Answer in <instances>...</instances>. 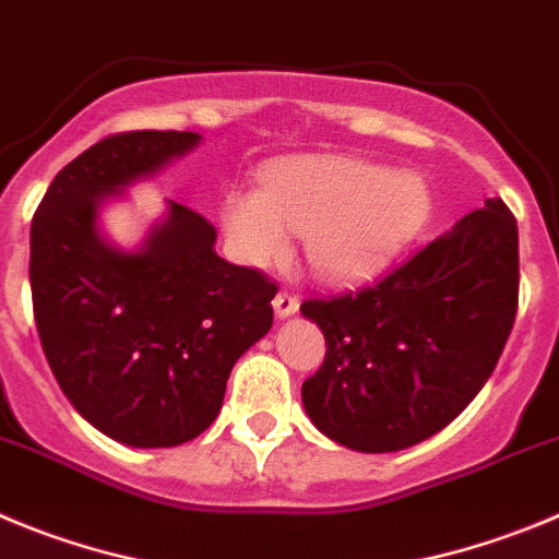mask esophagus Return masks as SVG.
<instances>
[{"instance_id":"34e87169","label":"esophagus","mask_w":559,"mask_h":559,"mask_svg":"<svg viewBox=\"0 0 559 559\" xmlns=\"http://www.w3.org/2000/svg\"><path fill=\"white\" fill-rule=\"evenodd\" d=\"M273 309H275V314H278V317L295 314V311H298V298H295L292 292H278V295H275V300H273Z\"/></svg>"}]
</instances>
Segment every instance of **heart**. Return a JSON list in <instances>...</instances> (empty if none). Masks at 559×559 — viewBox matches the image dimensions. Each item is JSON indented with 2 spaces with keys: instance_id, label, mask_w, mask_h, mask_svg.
Returning a JSON list of instances; mask_svg holds the SVG:
<instances>
[{
  "instance_id": "b5f03b06",
  "label": "heart",
  "mask_w": 559,
  "mask_h": 559,
  "mask_svg": "<svg viewBox=\"0 0 559 559\" xmlns=\"http://www.w3.org/2000/svg\"><path fill=\"white\" fill-rule=\"evenodd\" d=\"M429 189L415 173L348 155H314L275 164L261 192H230L223 223L248 264L286 259L292 236H306V259L320 278H370L429 217Z\"/></svg>"
}]
</instances>
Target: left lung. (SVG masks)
Here are the masks:
<instances>
[{
    "label": "left lung",
    "instance_id": "1",
    "mask_svg": "<svg viewBox=\"0 0 559 559\" xmlns=\"http://www.w3.org/2000/svg\"><path fill=\"white\" fill-rule=\"evenodd\" d=\"M325 336L304 381L311 424L365 454L409 449L490 379L518 311V225L501 198L373 286L300 304Z\"/></svg>",
    "mask_w": 559,
    "mask_h": 559
}]
</instances>
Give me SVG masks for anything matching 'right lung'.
<instances>
[{
	"label": "right lung",
	"mask_w": 559,
	"mask_h": 559,
	"mask_svg": "<svg viewBox=\"0 0 559 559\" xmlns=\"http://www.w3.org/2000/svg\"><path fill=\"white\" fill-rule=\"evenodd\" d=\"M198 142L192 130L108 135L55 175L29 228L35 325L55 379L94 429L133 449L203 435L236 359L273 325L278 286L219 259L198 211L169 200L133 253L99 234L105 198Z\"/></svg>",
	"instance_id": "obj_1"
}]
</instances>
